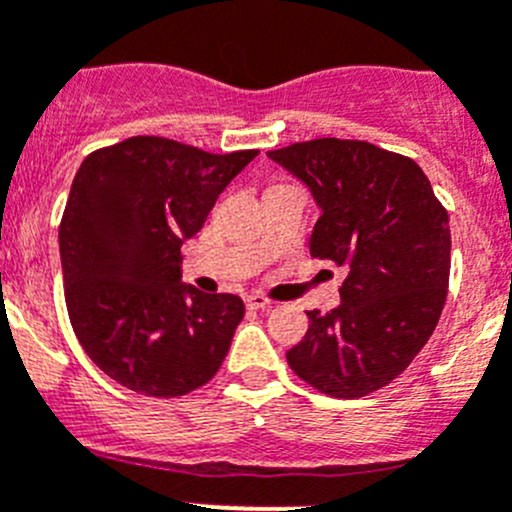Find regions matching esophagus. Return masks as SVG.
<instances>
[{"label":"esophagus","mask_w":512,"mask_h":512,"mask_svg":"<svg viewBox=\"0 0 512 512\" xmlns=\"http://www.w3.org/2000/svg\"><path fill=\"white\" fill-rule=\"evenodd\" d=\"M245 305L250 307V310H265V307H270L272 302L267 300L265 295H247L245 297Z\"/></svg>","instance_id":"obj_1"}]
</instances>
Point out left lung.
Instances as JSON below:
<instances>
[{"instance_id":"1","label":"left lung","mask_w":512,"mask_h":512,"mask_svg":"<svg viewBox=\"0 0 512 512\" xmlns=\"http://www.w3.org/2000/svg\"><path fill=\"white\" fill-rule=\"evenodd\" d=\"M310 190V255L345 267L340 305L307 312L287 362L332 398L388 385L433 335L448 295L450 225L413 160L370 142H297L267 152Z\"/></svg>"}]
</instances>
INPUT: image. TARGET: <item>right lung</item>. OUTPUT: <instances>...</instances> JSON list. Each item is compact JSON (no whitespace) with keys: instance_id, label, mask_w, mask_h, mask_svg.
<instances>
[{"instance_id":"1","label":"right lung","mask_w":512,"mask_h":512,"mask_svg":"<svg viewBox=\"0 0 512 512\" xmlns=\"http://www.w3.org/2000/svg\"><path fill=\"white\" fill-rule=\"evenodd\" d=\"M255 157L130 137L79 165L59 225L64 300L89 360L124 388L177 398L220 370L245 305L185 285L180 247Z\"/></svg>"}]
</instances>
